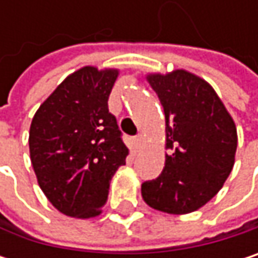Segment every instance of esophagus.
I'll return each instance as SVG.
<instances>
[{
  "label": "esophagus",
  "instance_id": "34e87169",
  "mask_svg": "<svg viewBox=\"0 0 258 258\" xmlns=\"http://www.w3.org/2000/svg\"><path fill=\"white\" fill-rule=\"evenodd\" d=\"M134 143H136V146H137V148H140V146L145 143V136H143V134H139V136L134 139Z\"/></svg>",
  "mask_w": 258,
  "mask_h": 258
}]
</instances>
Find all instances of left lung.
I'll return each instance as SVG.
<instances>
[{
  "instance_id": "obj_1",
  "label": "left lung",
  "mask_w": 258,
  "mask_h": 258,
  "mask_svg": "<svg viewBox=\"0 0 258 258\" xmlns=\"http://www.w3.org/2000/svg\"><path fill=\"white\" fill-rule=\"evenodd\" d=\"M166 116V163L157 179L142 183L154 209L182 215L206 205L234 164V121L214 88L202 78L175 70L146 76Z\"/></svg>"
}]
</instances>
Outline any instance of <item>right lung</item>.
Listing matches in <instances>:
<instances>
[{"instance_id": "right-lung-1", "label": "right lung", "mask_w": 258, "mask_h": 258, "mask_svg": "<svg viewBox=\"0 0 258 258\" xmlns=\"http://www.w3.org/2000/svg\"><path fill=\"white\" fill-rule=\"evenodd\" d=\"M119 72L83 67L66 78L35 112L29 155L38 185L64 215L101 214L128 148L107 100Z\"/></svg>"}]
</instances>
